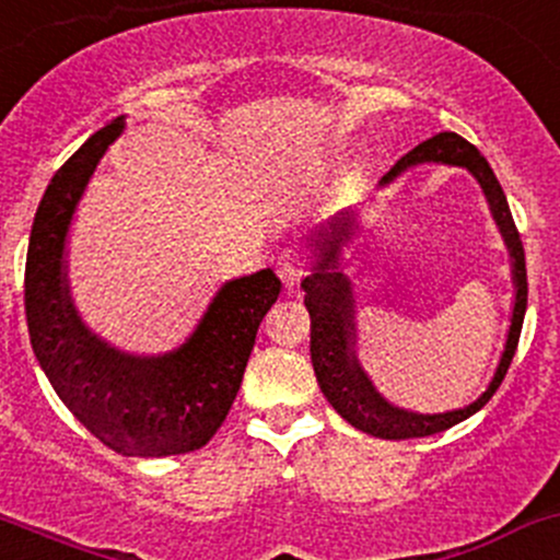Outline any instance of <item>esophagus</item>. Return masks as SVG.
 I'll return each mask as SVG.
<instances>
[{
	"instance_id": "34e87169",
	"label": "esophagus",
	"mask_w": 560,
	"mask_h": 560,
	"mask_svg": "<svg viewBox=\"0 0 560 560\" xmlns=\"http://www.w3.org/2000/svg\"><path fill=\"white\" fill-rule=\"evenodd\" d=\"M276 270H279L281 281H284L287 287H292V284H298L305 273H308V257H305V252L298 249V246H290V249H284L279 255Z\"/></svg>"
}]
</instances>
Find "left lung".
<instances>
[{
	"instance_id": "left-lung-1",
	"label": "left lung",
	"mask_w": 560,
	"mask_h": 560,
	"mask_svg": "<svg viewBox=\"0 0 560 560\" xmlns=\"http://www.w3.org/2000/svg\"><path fill=\"white\" fill-rule=\"evenodd\" d=\"M421 163H445V166H462L467 168L475 179L480 182L482 192H486L491 214L497 220L499 231L504 235L510 257H513V284H515V303H513V319H510L508 343H504L502 359L493 373L491 384L486 392L475 399L472 405L448 413H413V410H402L397 405L386 402L378 392H375L373 381L368 378L357 362V329H354V292H351V281L343 270H338L340 246L351 238L354 231V214L343 211L327 222L314 235L316 246V268L314 273L303 279L305 290V308L311 314V362H314L316 381L325 392L327 402L343 416L351 427L359 432H368L381 440H408V438H427V434L445 432V429L456 427L458 421L469 419L478 413L482 405L493 397L499 384L508 375L510 362H513L517 338H521L523 316H526V300H528V281H526V257H523V244L517 228L513 222V211H510L508 198H504L502 185L493 176L491 166L486 158L480 155L478 147L469 144L458 133L445 131L438 137L421 141L419 147L399 158L388 172L381 176L378 185H388L397 179L399 174L408 168L421 166Z\"/></svg>"
}]
</instances>
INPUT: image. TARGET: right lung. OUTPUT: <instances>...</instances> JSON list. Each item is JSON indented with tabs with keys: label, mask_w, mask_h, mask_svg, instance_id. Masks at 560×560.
I'll return each instance as SVG.
<instances>
[{
	"label": "right lung",
	"mask_w": 560,
	"mask_h": 560,
	"mask_svg": "<svg viewBox=\"0 0 560 560\" xmlns=\"http://www.w3.org/2000/svg\"><path fill=\"white\" fill-rule=\"evenodd\" d=\"M122 128V117L107 122L47 185L28 238L23 303L34 357L74 419L115 453L161 458L203 448L222 427L281 281L265 268L222 284L196 332L168 354H126L82 325L69 298L67 233Z\"/></svg>",
	"instance_id": "right-lung-1"
}]
</instances>
